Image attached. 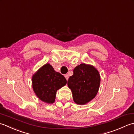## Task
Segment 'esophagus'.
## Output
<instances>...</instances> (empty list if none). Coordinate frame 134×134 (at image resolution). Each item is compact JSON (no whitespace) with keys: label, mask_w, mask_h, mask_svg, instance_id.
<instances>
[{"label":"esophagus","mask_w":134,"mask_h":134,"mask_svg":"<svg viewBox=\"0 0 134 134\" xmlns=\"http://www.w3.org/2000/svg\"><path fill=\"white\" fill-rule=\"evenodd\" d=\"M65 78H66V80H68V79H69V75H68V74L65 75Z\"/></svg>","instance_id":"34e87169"}]
</instances>
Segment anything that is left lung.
Masks as SVG:
<instances>
[{"label": "left lung", "mask_w": 134, "mask_h": 134, "mask_svg": "<svg viewBox=\"0 0 134 134\" xmlns=\"http://www.w3.org/2000/svg\"><path fill=\"white\" fill-rule=\"evenodd\" d=\"M100 77L98 70L91 65L84 63L73 69V75L68 80L74 102L84 105L96 96L99 88Z\"/></svg>", "instance_id": "1"}]
</instances>
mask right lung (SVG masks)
Returning <instances> with one entry per match:
<instances>
[{
	"instance_id": "1",
	"label": "right lung",
	"mask_w": 134,
	"mask_h": 134,
	"mask_svg": "<svg viewBox=\"0 0 134 134\" xmlns=\"http://www.w3.org/2000/svg\"><path fill=\"white\" fill-rule=\"evenodd\" d=\"M63 75L54 70L50 64H46L34 73L32 77V88L37 97L42 101L55 102L57 90L66 84Z\"/></svg>"
}]
</instances>
